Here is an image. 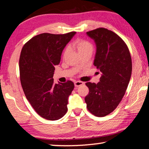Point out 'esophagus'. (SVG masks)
Returning a JSON list of instances; mask_svg holds the SVG:
<instances>
[{
	"mask_svg": "<svg viewBox=\"0 0 149 149\" xmlns=\"http://www.w3.org/2000/svg\"><path fill=\"white\" fill-rule=\"evenodd\" d=\"M84 84V83L82 82V81H77L74 82V85H75V87H79V86H81V85H82Z\"/></svg>",
	"mask_w": 149,
	"mask_h": 149,
	"instance_id": "obj_1",
	"label": "esophagus"
}]
</instances>
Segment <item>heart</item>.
Segmentation results:
<instances>
[{"label":"heart","instance_id":"1","mask_svg":"<svg viewBox=\"0 0 149 149\" xmlns=\"http://www.w3.org/2000/svg\"><path fill=\"white\" fill-rule=\"evenodd\" d=\"M72 47L77 49L78 53L79 54L84 53L86 52H93V46L89 41H86L84 39H77L72 44ZM69 52L68 48H65L63 55L65 56Z\"/></svg>","mask_w":149,"mask_h":149}]
</instances>
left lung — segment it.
Returning a JSON list of instances; mask_svg holds the SVG:
<instances>
[{
  "instance_id": "1",
  "label": "left lung",
  "mask_w": 149,
  "mask_h": 149,
  "mask_svg": "<svg viewBox=\"0 0 149 149\" xmlns=\"http://www.w3.org/2000/svg\"><path fill=\"white\" fill-rule=\"evenodd\" d=\"M87 35L95 42L93 64L101 77L97 84H85L89 93L85 101L91 114L103 117L116 108L125 95L132 75V58L125 42L113 31L100 27Z\"/></svg>"
}]
</instances>
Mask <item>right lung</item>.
Wrapping results in <instances>:
<instances>
[{
    "label": "right lung",
    "instance_id": "right-lung-1",
    "mask_svg": "<svg viewBox=\"0 0 149 149\" xmlns=\"http://www.w3.org/2000/svg\"><path fill=\"white\" fill-rule=\"evenodd\" d=\"M76 33L36 35L22 48L19 66L20 81L27 99L40 116L57 120L66 114L74 83L54 84V66L62 51Z\"/></svg>",
    "mask_w": 149,
    "mask_h": 149
}]
</instances>
